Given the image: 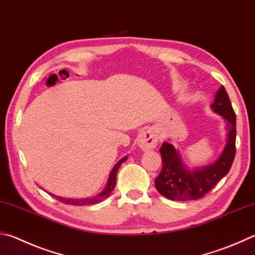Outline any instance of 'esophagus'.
<instances>
[{
  "label": "esophagus",
  "instance_id": "obj_1",
  "mask_svg": "<svg viewBox=\"0 0 255 255\" xmlns=\"http://www.w3.org/2000/svg\"><path fill=\"white\" fill-rule=\"evenodd\" d=\"M158 142V138L154 130L151 129H146L139 133L138 136V146H139L142 150H150L154 149Z\"/></svg>",
  "mask_w": 255,
  "mask_h": 255
}]
</instances>
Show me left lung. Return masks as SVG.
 I'll return each mask as SVG.
<instances>
[{
    "instance_id": "1",
    "label": "left lung",
    "mask_w": 255,
    "mask_h": 255,
    "mask_svg": "<svg viewBox=\"0 0 255 255\" xmlns=\"http://www.w3.org/2000/svg\"><path fill=\"white\" fill-rule=\"evenodd\" d=\"M211 107L213 112L226 119L228 141L224 150L214 164L201 169L188 170L185 168L178 150L175 149L172 143L165 141L159 149L163 167L155 179V187L168 200L182 202L200 200L212 191L231 169L237 151V118L223 86L216 92L215 100Z\"/></svg>"
}]
</instances>
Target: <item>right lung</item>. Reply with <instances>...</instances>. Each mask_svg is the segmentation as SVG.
Returning a JSON list of instances; mask_svg holds the SVG:
<instances>
[{"label": "right lung", "instance_id": "add662e5", "mask_svg": "<svg viewBox=\"0 0 255 255\" xmlns=\"http://www.w3.org/2000/svg\"><path fill=\"white\" fill-rule=\"evenodd\" d=\"M127 160V157H124L123 159H120L117 164L115 165L114 169L112 170V173H110L109 176V179H108V183H107V187L105 188V191L103 193H100L98 196L96 197H91V198H81V200H75V198H63V197H60V196H55L53 194L49 193L51 196L54 197L55 200H58L60 202L64 203V204H69V205H78V206H82V205H91V204H97V203H100L103 202L104 200H106L112 192L114 191V188L116 186V177H117V173H118V169L120 167V165H122L124 161Z\"/></svg>", "mask_w": 255, "mask_h": 255}]
</instances>
